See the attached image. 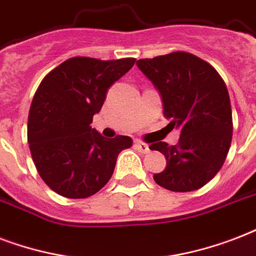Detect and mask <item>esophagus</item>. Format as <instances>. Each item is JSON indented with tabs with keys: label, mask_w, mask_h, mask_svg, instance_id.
Listing matches in <instances>:
<instances>
[{
	"label": "esophagus",
	"mask_w": 256,
	"mask_h": 256,
	"mask_svg": "<svg viewBox=\"0 0 256 256\" xmlns=\"http://www.w3.org/2000/svg\"><path fill=\"white\" fill-rule=\"evenodd\" d=\"M134 148H136L140 154H148V152H150V146H146V142H134Z\"/></svg>",
	"instance_id": "obj_1"
}]
</instances>
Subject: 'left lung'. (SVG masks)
I'll return each instance as SVG.
<instances>
[{
    "mask_svg": "<svg viewBox=\"0 0 256 256\" xmlns=\"http://www.w3.org/2000/svg\"><path fill=\"white\" fill-rule=\"evenodd\" d=\"M138 69L163 98V114L180 126L179 142L150 144L167 166L154 179L174 192L199 190L220 171L232 140V112L227 86L216 69L188 52L142 58Z\"/></svg>",
    "mask_w": 256,
    "mask_h": 256,
    "instance_id": "1",
    "label": "left lung"
}]
</instances>
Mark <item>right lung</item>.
<instances>
[{
    "label": "right lung",
    "mask_w": 256,
    "mask_h": 256,
    "mask_svg": "<svg viewBox=\"0 0 256 256\" xmlns=\"http://www.w3.org/2000/svg\"><path fill=\"white\" fill-rule=\"evenodd\" d=\"M136 58L72 57L50 70L36 90L28 118V142L38 175L58 195L84 199L110 182L130 136L102 138L90 126L106 90Z\"/></svg>",
    "instance_id": "add662e5"
}]
</instances>
